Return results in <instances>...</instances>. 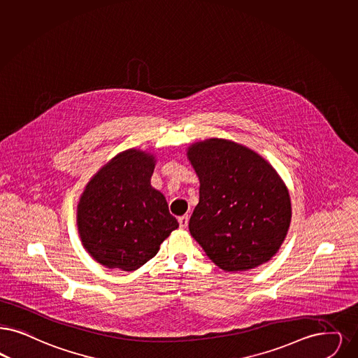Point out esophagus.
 <instances>
[{"instance_id": "1", "label": "esophagus", "mask_w": 358, "mask_h": 358, "mask_svg": "<svg viewBox=\"0 0 358 358\" xmlns=\"http://www.w3.org/2000/svg\"><path fill=\"white\" fill-rule=\"evenodd\" d=\"M187 222H189V217L187 215H181L178 217V224H180V228H186L187 227Z\"/></svg>"}]
</instances>
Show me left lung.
<instances>
[{"label":"left lung","mask_w":358,"mask_h":358,"mask_svg":"<svg viewBox=\"0 0 358 358\" xmlns=\"http://www.w3.org/2000/svg\"><path fill=\"white\" fill-rule=\"evenodd\" d=\"M200 178V201L189 231L227 272L253 269L277 253L292 208L285 184L253 150L208 140L187 150Z\"/></svg>","instance_id":"8db88e82"}]
</instances>
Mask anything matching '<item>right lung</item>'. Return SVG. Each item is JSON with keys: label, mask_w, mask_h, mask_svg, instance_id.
I'll return each mask as SVG.
<instances>
[{"label": "right lung", "mask_w": 358, "mask_h": 358, "mask_svg": "<svg viewBox=\"0 0 358 358\" xmlns=\"http://www.w3.org/2000/svg\"><path fill=\"white\" fill-rule=\"evenodd\" d=\"M153 169V156L122 152L92 178L80 200L83 243L110 269H138L178 228L165 197L150 185Z\"/></svg>", "instance_id": "1"}]
</instances>
